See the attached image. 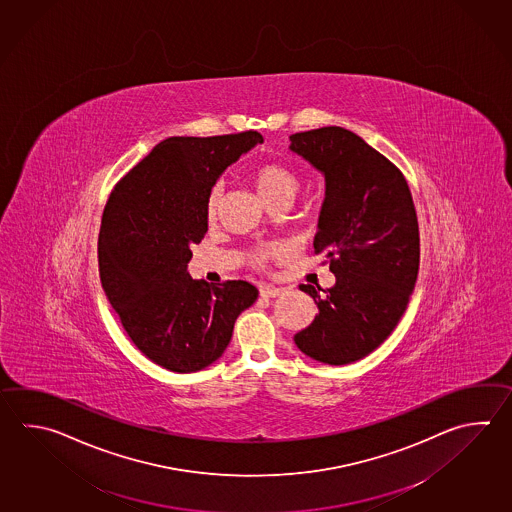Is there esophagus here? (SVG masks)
Returning <instances> with one entry per match:
<instances>
[{
  "label": "esophagus",
  "instance_id": "esophagus-1",
  "mask_svg": "<svg viewBox=\"0 0 512 512\" xmlns=\"http://www.w3.org/2000/svg\"><path fill=\"white\" fill-rule=\"evenodd\" d=\"M261 297H279L284 290L282 288H275V286H270V284H262Z\"/></svg>",
  "mask_w": 512,
  "mask_h": 512
}]
</instances>
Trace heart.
<instances>
[{"label":"heart","mask_w":512,"mask_h":512,"mask_svg":"<svg viewBox=\"0 0 512 512\" xmlns=\"http://www.w3.org/2000/svg\"><path fill=\"white\" fill-rule=\"evenodd\" d=\"M251 186L257 191L259 199L266 204H288L293 199L299 188V180L295 177L290 167L279 164V162H266L261 166H255L248 173ZM220 204V188L209 189L208 199H206V217L209 220L217 217ZM262 259H259L261 264Z\"/></svg>","instance_id":"heart-1"}]
</instances>
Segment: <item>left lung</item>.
Here are the masks:
<instances>
[{"label": "left lung", "instance_id": "left-lung-1", "mask_svg": "<svg viewBox=\"0 0 512 512\" xmlns=\"http://www.w3.org/2000/svg\"><path fill=\"white\" fill-rule=\"evenodd\" d=\"M290 151L324 178L313 248L326 253L335 284H301L317 304L293 341L324 365L363 359L394 332L419 270V228L407 180L390 160L343 127L290 136Z\"/></svg>", "mask_w": 512, "mask_h": 512}]
</instances>
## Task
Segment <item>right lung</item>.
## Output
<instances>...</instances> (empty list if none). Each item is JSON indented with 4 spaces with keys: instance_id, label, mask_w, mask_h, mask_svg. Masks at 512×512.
<instances>
[{
    "instance_id": "1",
    "label": "right lung",
    "mask_w": 512,
    "mask_h": 512,
    "mask_svg": "<svg viewBox=\"0 0 512 512\" xmlns=\"http://www.w3.org/2000/svg\"><path fill=\"white\" fill-rule=\"evenodd\" d=\"M262 136H171L151 149L107 200L98 237L100 279L127 335L171 372L213 365L240 313L257 301L246 281L193 279L191 246L208 231L206 199L220 175Z\"/></svg>"
}]
</instances>
